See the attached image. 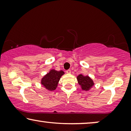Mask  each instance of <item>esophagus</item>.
I'll return each instance as SVG.
<instances>
[{
	"mask_svg": "<svg viewBox=\"0 0 131 131\" xmlns=\"http://www.w3.org/2000/svg\"><path fill=\"white\" fill-rule=\"evenodd\" d=\"M66 73H67V74H71V71L70 70H68L66 71Z\"/></svg>",
	"mask_w": 131,
	"mask_h": 131,
	"instance_id": "esophagus-1",
	"label": "esophagus"
}]
</instances>
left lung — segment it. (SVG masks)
<instances>
[{"label":"left lung","instance_id":"left-lung-1","mask_svg":"<svg viewBox=\"0 0 131 131\" xmlns=\"http://www.w3.org/2000/svg\"><path fill=\"white\" fill-rule=\"evenodd\" d=\"M77 80L78 84L83 91H89L95 85L94 80L89 76H83L82 74H80L77 76Z\"/></svg>","mask_w":131,"mask_h":131}]
</instances>
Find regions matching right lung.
<instances>
[{
    "label": "right lung",
    "mask_w": 131,
    "mask_h": 131,
    "mask_svg": "<svg viewBox=\"0 0 131 131\" xmlns=\"http://www.w3.org/2000/svg\"><path fill=\"white\" fill-rule=\"evenodd\" d=\"M65 74L62 70L57 71L55 69L50 70L48 73L41 79L40 84L48 91H53L58 87L61 78Z\"/></svg>",
    "instance_id": "obj_1"
}]
</instances>
